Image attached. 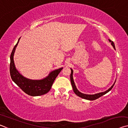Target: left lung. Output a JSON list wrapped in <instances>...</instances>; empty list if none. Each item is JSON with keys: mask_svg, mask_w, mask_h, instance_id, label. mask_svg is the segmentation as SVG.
<instances>
[{"mask_svg": "<svg viewBox=\"0 0 128 128\" xmlns=\"http://www.w3.org/2000/svg\"><path fill=\"white\" fill-rule=\"evenodd\" d=\"M109 41L110 42H111V44L112 46L114 47V49L115 50V47H114V43L113 42V41H112L111 40H109ZM71 69V73H70V82H71V84H72V88H73V92H74V93L76 94L77 96H78L80 97H81L82 98H84V99H87V100H95V99L99 98V97H100L102 96V95L106 94V93H107L108 92H109L110 90H111L112 88L114 87V84H115V82H114V84L112 85V86H111V88H110L109 89H108L107 90H106V92H99V93H97V94H93V95H88V94H83V93H82L81 92H80L78 90H77V88H76V86L75 85V84H74V80H73V71L72 69Z\"/></svg>", "mask_w": 128, "mask_h": 128, "instance_id": "left-lung-1", "label": "left lung"}]
</instances>
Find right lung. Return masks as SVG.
<instances>
[{
	"mask_svg": "<svg viewBox=\"0 0 128 128\" xmlns=\"http://www.w3.org/2000/svg\"><path fill=\"white\" fill-rule=\"evenodd\" d=\"M20 38L18 42L13 48L10 56V74L11 78L15 84L26 94L30 96H40L46 94L50 90L52 85L55 81L56 77L61 72L62 68L56 69L50 73L48 76L40 80H33L28 79L21 75L17 70L15 66L14 56L16 47L18 44Z\"/></svg>",
	"mask_w": 128,
	"mask_h": 128,
	"instance_id": "obj_1",
	"label": "right lung"
}]
</instances>
